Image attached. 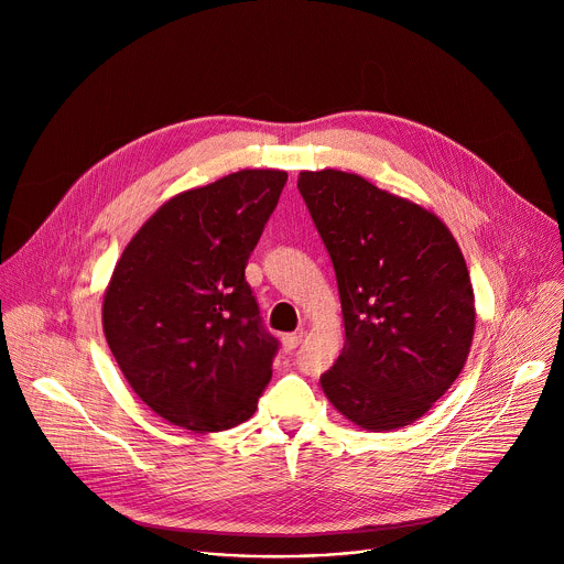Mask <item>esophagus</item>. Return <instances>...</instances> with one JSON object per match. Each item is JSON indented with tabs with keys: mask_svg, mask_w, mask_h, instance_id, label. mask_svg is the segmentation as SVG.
<instances>
[{
	"mask_svg": "<svg viewBox=\"0 0 564 564\" xmlns=\"http://www.w3.org/2000/svg\"><path fill=\"white\" fill-rule=\"evenodd\" d=\"M303 330H299V333H290V335H283L281 337V346H283V350L285 352H292L301 341H303Z\"/></svg>",
	"mask_w": 564,
	"mask_h": 564,
	"instance_id": "34e87169",
	"label": "esophagus"
}]
</instances>
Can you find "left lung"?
<instances>
[{
	"mask_svg": "<svg viewBox=\"0 0 564 564\" xmlns=\"http://www.w3.org/2000/svg\"><path fill=\"white\" fill-rule=\"evenodd\" d=\"M296 187L333 259L346 326L321 388L359 429L409 426L453 386L473 344L459 246L433 212L357 174L301 172Z\"/></svg>",
	"mask_w": 564,
	"mask_h": 564,
	"instance_id": "1",
	"label": "left lung"
}]
</instances>
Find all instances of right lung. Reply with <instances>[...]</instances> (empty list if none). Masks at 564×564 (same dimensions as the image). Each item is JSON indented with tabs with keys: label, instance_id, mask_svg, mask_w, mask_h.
Returning a JSON list of instances; mask_svg holds the SVG:
<instances>
[{
	"label": "right lung",
	"instance_id": "obj_1",
	"mask_svg": "<svg viewBox=\"0 0 564 564\" xmlns=\"http://www.w3.org/2000/svg\"><path fill=\"white\" fill-rule=\"evenodd\" d=\"M288 174L243 170L183 192L129 240L105 292L107 344L144 404L174 426L218 433L250 420L279 341L246 265Z\"/></svg>",
	"mask_w": 564,
	"mask_h": 564
}]
</instances>
